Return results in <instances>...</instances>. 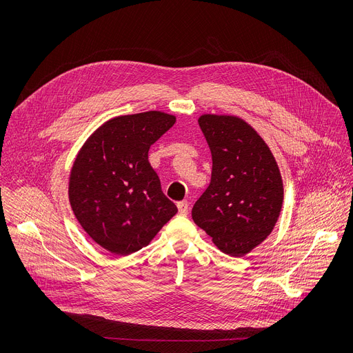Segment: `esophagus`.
Instances as JSON below:
<instances>
[{
	"mask_svg": "<svg viewBox=\"0 0 353 353\" xmlns=\"http://www.w3.org/2000/svg\"><path fill=\"white\" fill-rule=\"evenodd\" d=\"M188 203L187 201H180V203H177V208H179V214L180 215H187L188 214Z\"/></svg>",
	"mask_w": 353,
	"mask_h": 353,
	"instance_id": "1",
	"label": "esophagus"
}]
</instances>
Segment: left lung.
Returning a JSON list of instances; mask_svg holds the SVG:
<instances>
[{
  "label": "left lung",
  "mask_w": 353,
  "mask_h": 353,
  "mask_svg": "<svg viewBox=\"0 0 353 353\" xmlns=\"http://www.w3.org/2000/svg\"><path fill=\"white\" fill-rule=\"evenodd\" d=\"M198 124L212 154V176L192 219L225 254L244 257L271 234L281 215L278 163L261 135L237 116L203 114Z\"/></svg>",
  "instance_id": "left-lung-1"
}]
</instances>
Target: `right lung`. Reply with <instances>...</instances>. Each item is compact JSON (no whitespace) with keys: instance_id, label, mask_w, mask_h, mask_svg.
<instances>
[{"instance_id":"obj_1","label":"right lung","mask_w":353,"mask_h":353,"mask_svg":"<svg viewBox=\"0 0 353 353\" xmlns=\"http://www.w3.org/2000/svg\"><path fill=\"white\" fill-rule=\"evenodd\" d=\"M176 123L165 112L117 116L96 128L70 172L68 198L82 229L114 256L148 245L177 214L148 161V150Z\"/></svg>"}]
</instances>
